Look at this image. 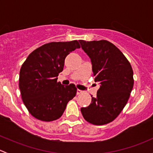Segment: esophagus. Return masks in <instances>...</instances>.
Returning a JSON list of instances; mask_svg holds the SVG:
<instances>
[{
	"label": "esophagus",
	"mask_w": 153,
	"mask_h": 153,
	"mask_svg": "<svg viewBox=\"0 0 153 153\" xmlns=\"http://www.w3.org/2000/svg\"><path fill=\"white\" fill-rule=\"evenodd\" d=\"M83 92L82 90H80V89H77V95H80Z\"/></svg>",
	"instance_id": "1"
}]
</instances>
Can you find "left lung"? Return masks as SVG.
I'll list each match as a JSON object with an SVG mask.
<instances>
[{"label":"left lung","mask_w":153,"mask_h":153,"mask_svg":"<svg viewBox=\"0 0 153 153\" xmlns=\"http://www.w3.org/2000/svg\"><path fill=\"white\" fill-rule=\"evenodd\" d=\"M83 50L91 59L95 82L100 88L87 107L81 109L86 121L94 125L112 122L129 100L134 84L133 71L124 54L105 41L80 40Z\"/></svg>","instance_id":"left-lung-1"}]
</instances>
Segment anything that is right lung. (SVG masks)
<instances>
[{
  "mask_svg": "<svg viewBox=\"0 0 153 153\" xmlns=\"http://www.w3.org/2000/svg\"><path fill=\"white\" fill-rule=\"evenodd\" d=\"M81 47L78 41L51 42L29 55L20 70L19 88L29 113L38 120L52 121L64 113L67 103L75 96L73 84L57 82L66 57Z\"/></svg>",
  "mask_w": 153,
  "mask_h": 153,
  "instance_id": "obj_1",
  "label": "right lung"
}]
</instances>
